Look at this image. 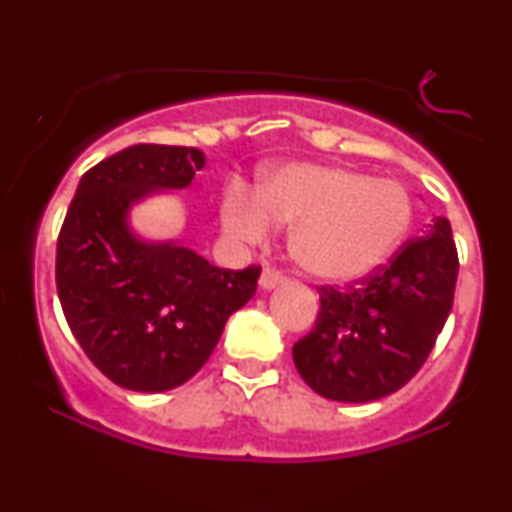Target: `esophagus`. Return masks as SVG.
Wrapping results in <instances>:
<instances>
[{"mask_svg": "<svg viewBox=\"0 0 512 512\" xmlns=\"http://www.w3.org/2000/svg\"><path fill=\"white\" fill-rule=\"evenodd\" d=\"M286 281V276L279 272V269H274V267H264L262 269V274H260V286L262 289H274V286H279V284H284Z\"/></svg>", "mask_w": 512, "mask_h": 512, "instance_id": "obj_1", "label": "esophagus"}]
</instances>
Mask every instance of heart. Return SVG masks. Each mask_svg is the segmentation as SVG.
<instances>
[{
  "instance_id": "b5f03b06",
  "label": "heart",
  "mask_w": 512,
  "mask_h": 512,
  "mask_svg": "<svg viewBox=\"0 0 512 512\" xmlns=\"http://www.w3.org/2000/svg\"><path fill=\"white\" fill-rule=\"evenodd\" d=\"M221 216L226 231L243 240L262 238L269 221L289 223V248L303 272L349 281L390 260L414 211L395 180L342 166H286L257 185L255 199L231 187Z\"/></svg>"
}]
</instances>
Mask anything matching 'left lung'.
<instances>
[{"label": "left lung", "mask_w": 512, "mask_h": 512, "mask_svg": "<svg viewBox=\"0 0 512 512\" xmlns=\"http://www.w3.org/2000/svg\"><path fill=\"white\" fill-rule=\"evenodd\" d=\"M426 233L366 276L317 289L315 327L293 344V363L317 395L373 402L424 366L450 315L460 269L448 219L436 216Z\"/></svg>", "instance_id": "1"}]
</instances>
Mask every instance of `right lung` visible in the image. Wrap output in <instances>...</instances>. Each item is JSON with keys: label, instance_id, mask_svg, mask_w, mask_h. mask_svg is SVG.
Here are the masks:
<instances>
[{"label": "right lung", "instance_id": "add662e5", "mask_svg": "<svg viewBox=\"0 0 512 512\" xmlns=\"http://www.w3.org/2000/svg\"><path fill=\"white\" fill-rule=\"evenodd\" d=\"M204 166L192 146L137 144L88 168L57 236L55 281L84 354L125 390L192 378L223 325L255 296L260 264L219 269L180 245L129 236L127 207L154 187H185Z\"/></svg>", "mask_w": 512, "mask_h": 512}]
</instances>
